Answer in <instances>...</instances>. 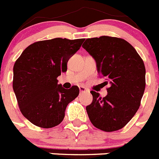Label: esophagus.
<instances>
[{
    "label": "esophagus",
    "instance_id": "1",
    "mask_svg": "<svg viewBox=\"0 0 159 159\" xmlns=\"http://www.w3.org/2000/svg\"><path fill=\"white\" fill-rule=\"evenodd\" d=\"M79 88H80V93H84V92H88V90L86 88H84V87L83 86H80Z\"/></svg>",
    "mask_w": 159,
    "mask_h": 159
}]
</instances>
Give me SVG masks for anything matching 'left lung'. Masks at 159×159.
I'll return each mask as SVG.
<instances>
[{
    "instance_id": "obj_1",
    "label": "left lung",
    "mask_w": 159,
    "mask_h": 159,
    "mask_svg": "<svg viewBox=\"0 0 159 159\" xmlns=\"http://www.w3.org/2000/svg\"><path fill=\"white\" fill-rule=\"evenodd\" d=\"M82 47L96 61L100 77L106 80L103 84L110 85L103 98L91 92L93 100L86 107L90 121L103 131L120 130L130 122L141 104L146 87L143 59L122 38H88Z\"/></svg>"
}]
</instances>
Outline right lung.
<instances>
[{
    "label": "right lung",
    "mask_w": 159,
    "mask_h": 159,
    "mask_svg": "<svg viewBox=\"0 0 159 159\" xmlns=\"http://www.w3.org/2000/svg\"><path fill=\"white\" fill-rule=\"evenodd\" d=\"M84 41L54 38L35 42L16 60L12 88L20 111L32 124L52 128L63 121L67 104L80 89H64L57 84V77L67 71V61Z\"/></svg>",
    "instance_id": "obj_1"
}]
</instances>
